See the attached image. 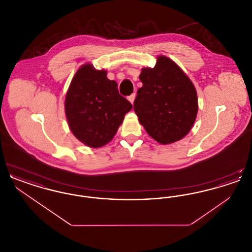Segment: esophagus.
<instances>
[{
    "label": "esophagus",
    "mask_w": 252,
    "mask_h": 252,
    "mask_svg": "<svg viewBox=\"0 0 252 252\" xmlns=\"http://www.w3.org/2000/svg\"><path fill=\"white\" fill-rule=\"evenodd\" d=\"M135 97H136V94H132L131 95L128 96V100H129V102L131 103V104H133L134 103V100H135Z\"/></svg>",
    "instance_id": "34e87169"
}]
</instances>
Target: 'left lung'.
I'll return each mask as SVG.
<instances>
[{"label": "left lung", "instance_id": "1", "mask_svg": "<svg viewBox=\"0 0 252 252\" xmlns=\"http://www.w3.org/2000/svg\"><path fill=\"white\" fill-rule=\"evenodd\" d=\"M139 77L143 87L134 100L139 122L159 144L180 141L191 130L197 114L192 81L174 61L162 56L154 68H144Z\"/></svg>", "mask_w": 252, "mask_h": 252}]
</instances>
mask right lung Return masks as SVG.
I'll return each instance as SVG.
<instances>
[{
	"instance_id": "1",
	"label": "right lung",
	"mask_w": 252,
	"mask_h": 252,
	"mask_svg": "<svg viewBox=\"0 0 252 252\" xmlns=\"http://www.w3.org/2000/svg\"><path fill=\"white\" fill-rule=\"evenodd\" d=\"M107 72L85 64L72 78L65 99V112L72 134L90 147H101L112 140L130 102L121 95Z\"/></svg>"
}]
</instances>
